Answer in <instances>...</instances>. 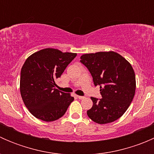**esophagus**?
I'll return each instance as SVG.
<instances>
[{
  "instance_id": "1",
  "label": "esophagus",
  "mask_w": 154,
  "mask_h": 154,
  "mask_svg": "<svg viewBox=\"0 0 154 154\" xmlns=\"http://www.w3.org/2000/svg\"><path fill=\"white\" fill-rule=\"evenodd\" d=\"M77 98L80 99V100H81V99H83V98H84V97H83V96H80V95H77Z\"/></svg>"
}]
</instances>
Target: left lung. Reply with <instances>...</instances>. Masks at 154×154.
<instances>
[{
	"mask_svg": "<svg viewBox=\"0 0 154 154\" xmlns=\"http://www.w3.org/2000/svg\"><path fill=\"white\" fill-rule=\"evenodd\" d=\"M80 62L92 76L94 86H100L102 98L91 97L93 106L88 118L100 125L111 123L122 117L133 100L136 76L130 63L114 51L86 54Z\"/></svg>",
	"mask_w": 154,
	"mask_h": 154,
	"instance_id": "left-lung-1",
	"label": "left lung"
}]
</instances>
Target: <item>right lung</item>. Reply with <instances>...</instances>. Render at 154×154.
I'll use <instances>...</instances> for the list:
<instances>
[{
	"instance_id": "obj_1",
	"label": "right lung",
	"mask_w": 154,
	"mask_h": 154,
	"mask_svg": "<svg viewBox=\"0 0 154 154\" xmlns=\"http://www.w3.org/2000/svg\"><path fill=\"white\" fill-rule=\"evenodd\" d=\"M76 56L75 53L45 48L32 54L24 62L20 91L26 107L35 118L54 122L67 111L74 97L57 89L55 80L60 77Z\"/></svg>"
}]
</instances>
